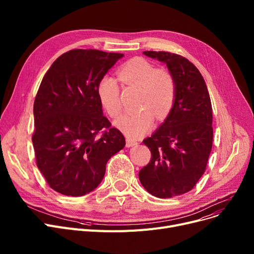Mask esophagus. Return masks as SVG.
Wrapping results in <instances>:
<instances>
[{
  "instance_id": "obj_1",
  "label": "esophagus",
  "mask_w": 254,
  "mask_h": 254,
  "mask_svg": "<svg viewBox=\"0 0 254 254\" xmlns=\"http://www.w3.org/2000/svg\"><path fill=\"white\" fill-rule=\"evenodd\" d=\"M138 143L136 142V141H134V140H131V139H129V138H127V147H132V146H135V145H137Z\"/></svg>"
}]
</instances>
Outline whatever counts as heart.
I'll return each mask as SVG.
<instances>
[{
    "mask_svg": "<svg viewBox=\"0 0 254 254\" xmlns=\"http://www.w3.org/2000/svg\"><path fill=\"white\" fill-rule=\"evenodd\" d=\"M122 82L141 87L140 108L136 113H128L120 117L116 127L131 138H139L147 132L154 120L164 119L172 109L175 98L176 85L173 76L166 70H156L155 66L143 58L127 61L118 71ZM98 97L103 108L111 117L122 113L120 89L110 76L103 77L97 88Z\"/></svg>",
    "mask_w": 254,
    "mask_h": 254,
    "instance_id": "1",
    "label": "heart"
}]
</instances>
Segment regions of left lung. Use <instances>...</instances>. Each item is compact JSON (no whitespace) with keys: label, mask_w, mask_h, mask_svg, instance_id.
Wrapping results in <instances>:
<instances>
[{"label":"left lung","mask_w":254,"mask_h":254,"mask_svg":"<svg viewBox=\"0 0 254 254\" xmlns=\"http://www.w3.org/2000/svg\"><path fill=\"white\" fill-rule=\"evenodd\" d=\"M167 64L174 78V103L165 122L143 143L150 163L139 172L144 189L166 198L193 189L206 170L212 149V106L205 80L188 59L166 51H144Z\"/></svg>","instance_id":"obj_1"}]
</instances>
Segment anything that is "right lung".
I'll list each match as a JSON object with an SVG mask.
<instances>
[{"instance_id": "right-lung-1", "label": "right lung", "mask_w": 254, "mask_h": 254, "mask_svg": "<svg viewBox=\"0 0 254 254\" xmlns=\"http://www.w3.org/2000/svg\"><path fill=\"white\" fill-rule=\"evenodd\" d=\"M123 57L70 50L55 61L40 84L32 141L38 169L62 194L80 196L97 189L107 162L125 147L124 135L103 115L97 92L100 80Z\"/></svg>"}]
</instances>
